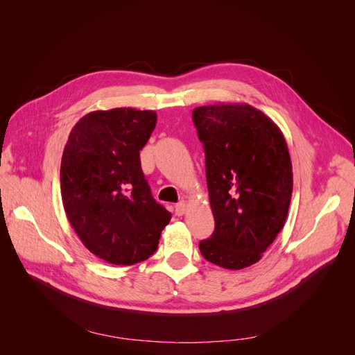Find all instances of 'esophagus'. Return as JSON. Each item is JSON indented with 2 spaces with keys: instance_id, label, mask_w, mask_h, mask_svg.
<instances>
[{
  "instance_id": "1",
  "label": "esophagus",
  "mask_w": 355,
  "mask_h": 355,
  "mask_svg": "<svg viewBox=\"0 0 355 355\" xmlns=\"http://www.w3.org/2000/svg\"><path fill=\"white\" fill-rule=\"evenodd\" d=\"M185 209H187V204H185V201H181V202H178V204L174 207V211H175V214H177V216H182L184 212H185Z\"/></svg>"
}]
</instances>
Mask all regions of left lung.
Segmentation results:
<instances>
[{"label": "left lung", "instance_id": "8db88e82", "mask_svg": "<svg viewBox=\"0 0 355 355\" xmlns=\"http://www.w3.org/2000/svg\"><path fill=\"white\" fill-rule=\"evenodd\" d=\"M205 153L209 205L216 230L200 243L207 261L241 270L259 261L287 220L293 167L286 138L250 104L193 110Z\"/></svg>", "mask_w": 355, "mask_h": 355}]
</instances>
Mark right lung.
Listing matches in <instances>:
<instances>
[{
    "instance_id": "add662e5",
    "label": "right lung",
    "mask_w": 355,
    "mask_h": 355,
    "mask_svg": "<svg viewBox=\"0 0 355 355\" xmlns=\"http://www.w3.org/2000/svg\"><path fill=\"white\" fill-rule=\"evenodd\" d=\"M157 124L154 111L112 108L84 115L61 159V197L83 244L115 266L150 258L171 220L151 196L139 150Z\"/></svg>"
}]
</instances>
